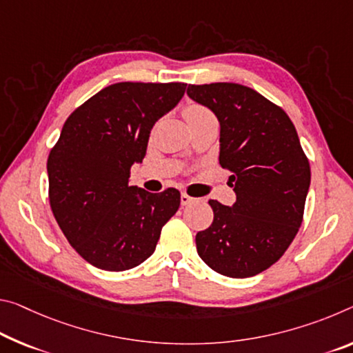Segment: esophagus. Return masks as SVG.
Returning <instances> with one entry per match:
<instances>
[{
	"instance_id": "34e87169",
	"label": "esophagus",
	"mask_w": 353,
	"mask_h": 353,
	"mask_svg": "<svg viewBox=\"0 0 353 353\" xmlns=\"http://www.w3.org/2000/svg\"><path fill=\"white\" fill-rule=\"evenodd\" d=\"M193 201H194V198L188 196L187 193H182V194H181V204H182V205H188V204H192Z\"/></svg>"
}]
</instances>
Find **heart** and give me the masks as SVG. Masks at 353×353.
<instances>
[{"instance_id":"b5f03b06","label":"heart","mask_w":353,"mask_h":353,"mask_svg":"<svg viewBox=\"0 0 353 353\" xmlns=\"http://www.w3.org/2000/svg\"><path fill=\"white\" fill-rule=\"evenodd\" d=\"M185 117H187V122H193V121H198V119H203V117H209L212 116V113L207 108H204V106L201 105H196V103H192L188 105L185 111Z\"/></svg>"}]
</instances>
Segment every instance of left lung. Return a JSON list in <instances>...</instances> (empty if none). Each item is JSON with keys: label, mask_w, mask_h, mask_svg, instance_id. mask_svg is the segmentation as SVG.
Returning a JSON list of instances; mask_svg holds the SVG:
<instances>
[{"label": "left lung", "mask_w": 353, "mask_h": 353, "mask_svg": "<svg viewBox=\"0 0 353 353\" xmlns=\"http://www.w3.org/2000/svg\"><path fill=\"white\" fill-rule=\"evenodd\" d=\"M188 97L220 122V165L237 201L210 199L214 223L196 234L212 270L248 278L267 270L297 236L311 182L310 161L289 116L237 83L188 85Z\"/></svg>", "instance_id": "left-lung-1"}]
</instances>
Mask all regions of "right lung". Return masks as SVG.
Returning <instances> with one entry per match:
<instances>
[{
  "mask_svg": "<svg viewBox=\"0 0 353 353\" xmlns=\"http://www.w3.org/2000/svg\"><path fill=\"white\" fill-rule=\"evenodd\" d=\"M185 83H116L67 117L47 161L48 196L65 239L89 264L128 270L152 256L181 193L130 185L150 130L174 108Z\"/></svg>",
  "mask_w": 353,
  "mask_h": 353,
  "instance_id": "add662e5",
  "label": "right lung"
}]
</instances>
